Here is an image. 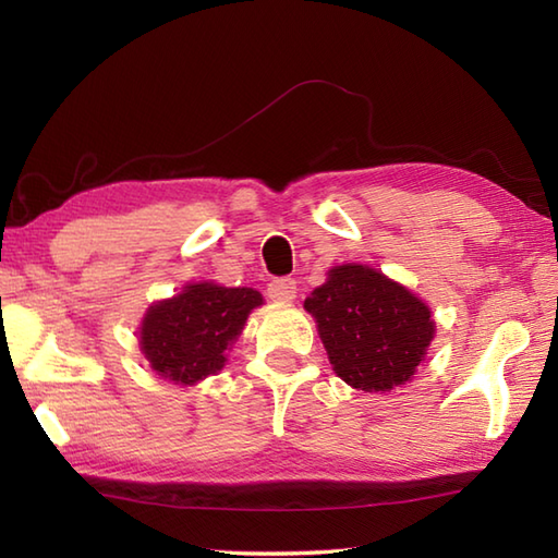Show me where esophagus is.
I'll use <instances>...</instances> for the list:
<instances>
[{
	"label": "esophagus",
	"mask_w": 558,
	"mask_h": 558,
	"mask_svg": "<svg viewBox=\"0 0 558 558\" xmlns=\"http://www.w3.org/2000/svg\"><path fill=\"white\" fill-rule=\"evenodd\" d=\"M266 292L272 302H292L298 298V282L292 278H276L268 282Z\"/></svg>",
	"instance_id": "1"
}]
</instances>
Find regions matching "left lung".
Here are the masks:
<instances>
[{
    "instance_id": "left-lung-1",
    "label": "left lung",
    "mask_w": 558,
    "mask_h": 558,
    "mask_svg": "<svg viewBox=\"0 0 558 558\" xmlns=\"http://www.w3.org/2000/svg\"><path fill=\"white\" fill-rule=\"evenodd\" d=\"M304 310L336 374L366 393L410 381L434 338L429 306L369 266H336Z\"/></svg>"
}]
</instances>
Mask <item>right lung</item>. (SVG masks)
<instances>
[{
	"label": "right lung",
	"mask_w": 558,
	"mask_h": 558,
	"mask_svg": "<svg viewBox=\"0 0 558 558\" xmlns=\"http://www.w3.org/2000/svg\"><path fill=\"white\" fill-rule=\"evenodd\" d=\"M260 302L264 298L252 288L194 282L177 298L150 306L141 326V350L158 376L194 386L222 369L225 350Z\"/></svg>",
	"instance_id": "right-lung-1"
}]
</instances>
